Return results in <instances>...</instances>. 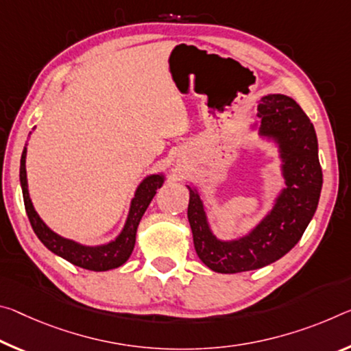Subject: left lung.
<instances>
[{
	"instance_id": "left-lung-1",
	"label": "left lung",
	"mask_w": 351,
	"mask_h": 351,
	"mask_svg": "<svg viewBox=\"0 0 351 351\" xmlns=\"http://www.w3.org/2000/svg\"><path fill=\"white\" fill-rule=\"evenodd\" d=\"M250 128L276 147L282 176L271 209L258 223L239 237H217L202 192L187 184L193 245L203 264L217 274H241L281 259L302 239L319 204L324 182L319 143L313 123L295 99L281 93L263 97L258 120Z\"/></svg>"
}]
</instances>
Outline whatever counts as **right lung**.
<instances>
[{"mask_svg": "<svg viewBox=\"0 0 351 351\" xmlns=\"http://www.w3.org/2000/svg\"><path fill=\"white\" fill-rule=\"evenodd\" d=\"M32 134V132H29ZM27 142L25 143L23 153L20 159V186L23 192V202L26 208L27 219L31 221L32 230L36 236L40 239V242L45 245L49 252L60 256L65 261H69L73 265L81 267V269L92 270V271H108L112 269H119L123 265L134 250L137 228L141 223L143 214L152 203L153 197L156 195L159 187H162L165 182V173L147 175L137 186L134 197L131 198L130 210H128L125 225L121 231L117 234L112 241L99 243V245H84V243L76 242L73 239H66L53 231L42 217L37 214V210L32 204V199L27 191V176H26V152Z\"/></svg>", "mask_w": 351, "mask_h": 351, "instance_id": "add662e5", "label": "right lung"}]
</instances>
